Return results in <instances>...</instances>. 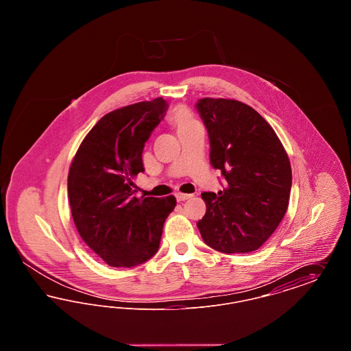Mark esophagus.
I'll return each mask as SVG.
<instances>
[{
	"mask_svg": "<svg viewBox=\"0 0 351 351\" xmlns=\"http://www.w3.org/2000/svg\"><path fill=\"white\" fill-rule=\"evenodd\" d=\"M175 196H176V200L178 201H185L188 200V199H191L193 195H186V193H180V192H179V193H176Z\"/></svg>",
	"mask_w": 351,
	"mask_h": 351,
	"instance_id": "1",
	"label": "esophagus"
}]
</instances>
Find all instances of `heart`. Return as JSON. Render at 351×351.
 Instances as JSON below:
<instances>
[{
    "mask_svg": "<svg viewBox=\"0 0 351 351\" xmlns=\"http://www.w3.org/2000/svg\"><path fill=\"white\" fill-rule=\"evenodd\" d=\"M168 122L178 134L183 133L197 123L196 118L185 106H176L172 109L168 114Z\"/></svg>",
    "mask_w": 351,
    "mask_h": 351,
    "instance_id": "heart-1",
    "label": "heart"
}]
</instances>
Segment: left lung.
I'll use <instances>...</instances> for the list:
<instances>
[{"label": "left lung", "mask_w": 351, "mask_h": 351, "mask_svg": "<svg viewBox=\"0 0 351 351\" xmlns=\"http://www.w3.org/2000/svg\"><path fill=\"white\" fill-rule=\"evenodd\" d=\"M210 143V163L225 186L201 193L206 213L197 222L204 242L225 254L258 250L288 208L292 171L280 139L267 121L237 100L196 104Z\"/></svg>", "instance_id": "left-lung-1"}]
</instances>
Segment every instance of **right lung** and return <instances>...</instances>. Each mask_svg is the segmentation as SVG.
Returning a JSON list of instances; mask_svg holds the SVG:
<instances>
[{"label":"right lung","mask_w":351,"mask_h":351,"mask_svg":"<svg viewBox=\"0 0 351 351\" xmlns=\"http://www.w3.org/2000/svg\"><path fill=\"white\" fill-rule=\"evenodd\" d=\"M162 97L105 114L84 138L68 172L72 218L84 242L112 267H134L159 249L175 196L135 197L142 152L163 119Z\"/></svg>","instance_id":"obj_1"}]
</instances>
